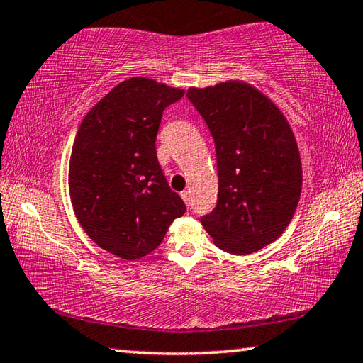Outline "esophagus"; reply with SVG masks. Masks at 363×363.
Listing matches in <instances>:
<instances>
[{
	"instance_id": "34e87169",
	"label": "esophagus",
	"mask_w": 363,
	"mask_h": 363,
	"mask_svg": "<svg viewBox=\"0 0 363 363\" xmlns=\"http://www.w3.org/2000/svg\"><path fill=\"white\" fill-rule=\"evenodd\" d=\"M181 196H182L184 203L190 206V192H189V190H184V192H181Z\"/></svg>"
}]
</instances>
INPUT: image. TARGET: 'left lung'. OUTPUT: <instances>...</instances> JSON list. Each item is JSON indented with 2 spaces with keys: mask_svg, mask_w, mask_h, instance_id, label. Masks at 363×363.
<instances>
[{
  "mask_svg": "<svg viewBox=\"0 0 363 363\" xmlns=\"http://www.w3.org/2000/svg\"><path fill=\"white\" fill-rule=\"evenodd\" d=\"M187 97L216 145L218 203L201 225L227 253L259 251L284 233L301 196L303 168L290 123L240 79L189 88Z\"/></svg>",
  "mask_w": 363,
  "mask_h": 363,
  "instance_id": "obj_1",
  "label": "left lung"
}]
</instances>
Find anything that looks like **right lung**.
<instances>
[{
  "instance_id": "add662e5",
  "label": "right lung",
  "mask_w": 363,
  "mask_h": 363,
  "mask_svg": "<svg viewBox=\"0 0 363 363\" xmlns=\"http://www.w3.org/2000/svg\"><path fill=\"white\" fill-rule=\"evenodd\" d=\"M182 96L184 89L133 77L104 96L78 128L69 164L73 211L91 240L121 259L152 253L186 213L155 147L163 110Z\"/></svg>"
}]
</instances>
